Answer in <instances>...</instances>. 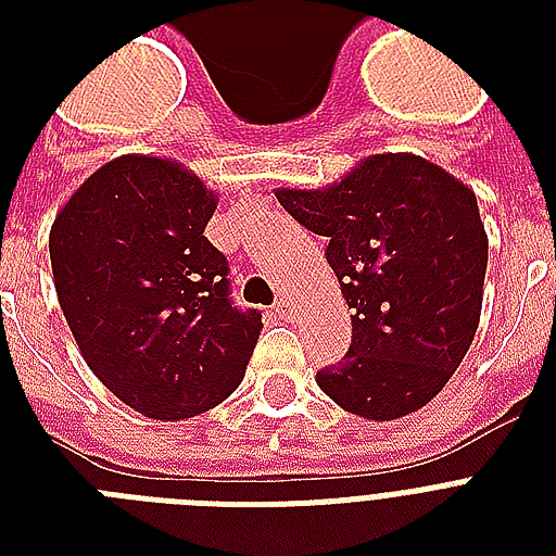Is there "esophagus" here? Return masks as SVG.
I'll return each instance as SVG.
<instances>
[{
    "mask_svg": "<svg viewBox=\"0 0 556 556\" xmlns=\"http://www.w3.org/2000/svg\"><path fill=\"white\" fill-rule=\"evenodd\" d=\"M274 308H277V314H279V317H282V320H294V317H296L294 303H291L288 296H282V300H277V305H274Z\"/></svg>",
    "mask_w": 556,
    "mask_h": 556,
    "instance_id": "34e87169",
    "label": "esophagus"
}]
</instances>
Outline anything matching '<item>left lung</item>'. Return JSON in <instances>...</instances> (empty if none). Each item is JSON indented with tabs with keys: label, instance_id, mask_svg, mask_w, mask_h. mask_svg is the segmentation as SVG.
<instances>
[{
	"label": "left lung",
	"instance_id": "obj_1",
	"mask_svg": "<svg viewBox=\"0 0 556 556\" xmlns=\"http://www.w3.org/2000/svg\"><path fill=\"white\" fill-rule=\"evenodd\" d=\"M312 233L352 317V346L317 383L346 413L395 421L439 395L482 317L488 233L476 192L413 152L357 161L317 190L277 187Z\"/></svg>",
	"mask_w": 556,
	"mask_h": 556
}]
</instances>
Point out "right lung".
Instances as JSON below:
<instances>
[{"instance_id":"add662e5","label":"right lung","mask_w":556,"mask_h":556,"mask_svg":"<svg viewBox=\"0 0 556 556\" xmlns=\"http://www.w3.org/2000/svg\"><path fill=\"white\" fill-rule=\"evenodd\" d=\"M218 192L173 159L129 152L56 213L48 251L65 323L89 369L135 413L185 421L244 378L262 314L227 296L204 236Z\"/></svg>"}]
</instances>
